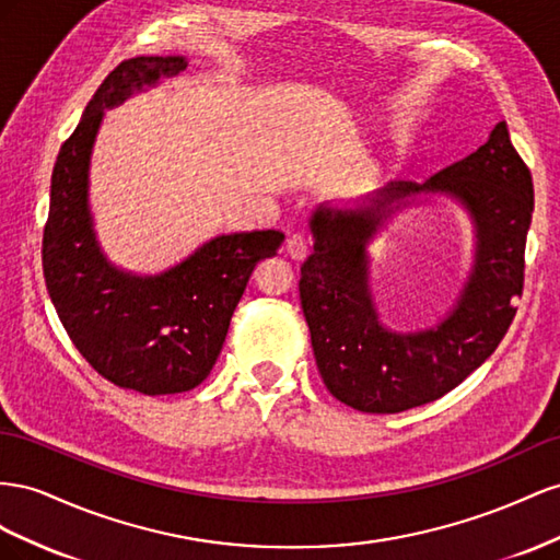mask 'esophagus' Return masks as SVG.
Returning a JSON list of instances; mask_svg holds the SVG:
<instances>
[{
  "mask_svg": "<svg viewBox=\"0 0 560 560\" xmlns=\"http://www.w3.org/2000/svg\"><path fill=\"white\" fill-rule=\"evenodd\" d=\"M285 253H289L293 260H305L307 253H310L307 238L302 234H291L289 238H285Z\"/></svg>",
  "mask_w": 560,
  "mask_h": 560,
  "instance_id": "1",
  "label": "esophagus"
}]
</instances>
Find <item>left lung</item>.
<instances>
[{
    "label": "left lung",
    "mask_w": 560,
    "mask_h": 560,
    "mask_svg": "<svg viewBox=\"0 0 560 560\" xmlns=\"http://www.w3.org/2000/svg\"><path fill=\"white\" fill-rule=\"evenodd\" d=\"M412 194H448L466 206L477 225V260L441 325L394 334L374 310L364 244ZM533 209V175L504 121L486 145L424 185L389 183L361 209L318 206L310 220L314 253L300 267V300L328 392L354 410L385 415L436 401L471 375L516 316Z\"/></svg>",
    "instance_id": "left-lung-1"
}]
</instances>
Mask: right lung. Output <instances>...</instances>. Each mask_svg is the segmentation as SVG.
<instances>
[{
  "label": "right lung",
  "instance_id": "1",
  "mask_svg": "<svg viewBox=\"0 0 560 560\" xmlns=\"http://www.w3.org/2000/svg\"><path fill=\"white\" fill-rule=\"evenodd\" d=\"M185 68L183 56H138L105 77L58 152L42 242L46 291L79 354L112 385L148 396L209 377L255 265L283 244L277 230L222 234L164 275L136 277L112 267L95 242L89 159L103 109Z\"/></svg>",
  "mask_w": 560,
  "mask_h": 560
}]
</instances>
